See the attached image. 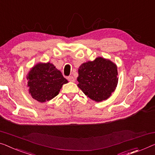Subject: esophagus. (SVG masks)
Listing matches in <instances>:
<instances>
[{"instance_id": "1", "label": "esophagus", "mask_w": 155, "mask_h": 155, "mask_svg": "<svg viewBox=\"0 0 155 155\" xmlns=\"http://www.w3.org/2000/svg\"><path fill=\"white\" fill-rule=\"evenodd\" d=\"M68 80L69 82H75V78H73V76H68Z\"/></svg>"}]
</instances>
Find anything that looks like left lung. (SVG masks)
Segmentation results:
<instances>
[{
  "instance_id": "1",
  "label": "left lung",
  "mask_w": 155,
  "mask_h": 155,
  "mask_svg": "<svg viewBox=\"0 0 155 155\" xmlns=\"http://www.w3.org/2000/svg\"><path fill=\"white\" fill-rule=\"evenodd\" d=\"M78 86L91 100H106L115 90L118 82L116 64L108 59L98 57L82 64L78 69Z\"/></svg>"
}]
</instances>
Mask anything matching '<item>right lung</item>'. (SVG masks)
Returning a JSON list of instances; mask_svg holds the SVG:
<instances>
[{
	"instance_id": "add662e5",
	"label": "right lung",
	"mask_w": 155,
	"mask_h": 155,
	"mask_svg": "<svg viewBox=\"0 0 155 155\" xmlns=\"http://www.w3.org/2000/svg\"><path fill=\"white\" fill-rule=\"evenodd\" d=\"M29 94L33 98L43 103L59 94L63 84L68 82L61 71L50 63H39L33 66L27 75Z\"/></svg>"
}]
</instances>
